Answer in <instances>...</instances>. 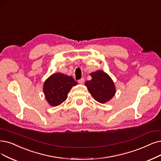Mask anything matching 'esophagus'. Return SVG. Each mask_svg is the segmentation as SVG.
<instances>
[{"mask_svg":"<svg viewBox=\"0 0 161 161\" xmlns=\"http://www.w3.org/2000/svg\"><path fill=\"white\" fill-rule=\"evenodd\" d=\"M78 82L79 83V84H81V85H82V84H83V83L85 82V79H83V78H82V79H80V80H78Z\"/></svg>","mask_w":161,"mask_h":161,"instance_id":"obj_1","label":"esophagus"}]
</instances>
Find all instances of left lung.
I'll list each match as a JSON object with an SVG mask.
<instances>
[{
	"instance_id": "obj_1",
	"label": "left lung",
	"mask_w": 161,
	"mask_h": 161,
	"mask_svg": "<svg viewBox=\"0 0 161 161\" xmlns=\"http://www.w3.org/2000/svg\"><path fill=\"white\" fill-rule=\"evenodd\" d=\"M92 79L85 82V86L95 100L104 104L111 100L115 93V85L107 73L102 70L91 73Z\"/></svg>"
}]
</instances>
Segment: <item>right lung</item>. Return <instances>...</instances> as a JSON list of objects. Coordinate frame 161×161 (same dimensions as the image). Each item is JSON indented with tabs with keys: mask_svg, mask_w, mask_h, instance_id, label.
I'll list each match as a JSON object with an SVG mask.
<instances>
[{
	"mask_svg": "<svg viewBox=\"0 0 161 161\" xmlns=\"http://www.w3.org/2000/svg\"><path fill=\"white\" fill-rule=\"evenodd\" d=\"M77 82L72 76L57 73L51 75L43 84V92L51 106L60 105L67 98V94Z\"/></svg>",
	"mask_w": 161,
	"mask_h": 161,
	"instance_id": "1",
	"label": "right lung"
}]
</instances>
